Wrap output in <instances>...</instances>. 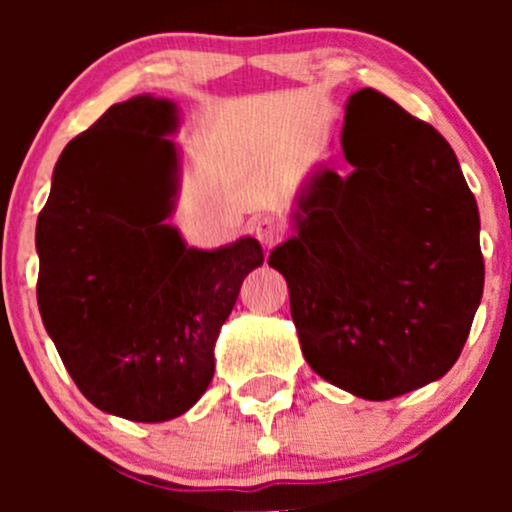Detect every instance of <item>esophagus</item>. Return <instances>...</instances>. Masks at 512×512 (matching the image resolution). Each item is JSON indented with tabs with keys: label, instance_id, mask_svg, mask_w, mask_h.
Wrapping results in <instances>:
<instances>
[{
	"label": "esophagus",
	"instance_id": "1",
	"mask_svg": "<svg viewBox=\"0 0 512 512\" xmlns=\"http://www.w3.org/2000/svg\"><path fill=\"white\" fill-rule=\"evenodd\" d=\"M250 230H252V235H255L257 240H260L265 247L277 245V242H280L282 237H285V227H282L280 220H275V218L255 220Z\"/></svg>",
	"mask_w": 512,
	"mask_h": 512
}]
</instances>
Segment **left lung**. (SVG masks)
Listing matches in <instances>:
<instances>
[{
    "instance_id": "left-lung-1",
    "label": "left lung",
    "mask_w": 512,
    "mask_h": 512,
    "mask_svg": "<svg viewBox=\"0 0 512 512\" xmlns=\"http://www.w3.org/2000/svg\"><path fill=\"white\" fill-rule=\"evenodd\" d=\"M347 178L322 170L275 247L307 364L371 401L441 379L483 297L478 205L446 138L374 89L349 98Z\"/></svg>"
}]
</instances>
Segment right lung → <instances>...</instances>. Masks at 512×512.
<instances>
[{
	"label": "right lung",
	"instance_id": "obj_1",
	"mask_svg": "<svg viewBox=\"0 0 512 512\" xmlns=\"http://www.w3.org/2000/svg\"><path fill=\"white\" fill-rule=\"evenodd\" d=\"M173 128L165 98L108 108L64 148L36 220V302L66 371L96 409L143 423L185 414L205 394L220 327L265 260L252 237L205 252L163 225Z\"/></svg>",
	"mask_w": 512,
	"mask_h": 512
}]
</instances>
